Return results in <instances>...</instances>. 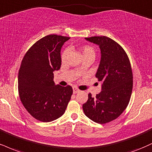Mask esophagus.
<instances>
[{"mask_svg":"<svg viewBox=\"0 0 152 152\" xmlns=\"http://www.w3.org/2000/svg\"><path fill=\"white\" fill-rule=\"evenodd\" d=\"M78 92H79V90H78L77 88H76V87H74V88H73V93H74V94H77Z\"/></svg>","mask_w":152,"mask_h":152,"instance_id":"34e87169","label":"esophagus"}]
</instances>
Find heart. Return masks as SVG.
<instances>
[{
    "mask_svg": "<svg viewBox=\"0 0 152 152\" xmlns=\"http://www.w3.org/2000/svg\"><path fill=\"white\" fill-rule=\"evenodd\" d=\"M80 52L81 53V55L83 58H87V57H94L95 58L96 56V51H95L94 48L93 47L90 46V45H84V46L81 47L80 48ZM69 51L66 49L61 54V61H65L66 59L67 56H68Z\"/></svg>",
    "mask_w": 152,
    "mask_h": 152,
    "instance_id": "obj_1",
    "label": "heart"
}]
</instances>
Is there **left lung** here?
<instances>
[{"label": "left lung", "instance_id": "left-lung-1", "mask_svg": "<svg viewBox=\"0 0 152 152\" xmlns=\"http://www.w3.org/2000/svg\"><path fill=\"white\" fill-rule=\"evenodd\" d=\"M98 45L100 49V64L96 77L102 82L101 91L83 105L85 115L99 124L118 118L128 105L133 86V76L129 58L123 48L105 36L85 38Z\"/></svg>", "mask_w": 152, "mask_h": 152}]
</instances>
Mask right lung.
<instances>
[{"instance_id": "right-lung-1", "label": "right lung", "mask_w": 152, "mask_h": 152, "mask_svg": "<svg viewBox=\"0 0 152 152\" xmlns=\"http://www.w3.org/2000/svg\"><path fill=\"white\" fill-rule=\"evenodd\" d=\"M70 38L49 34L38 40L24 56L18 73V91L25 108L41 122L55 120L65 113L73 89L55 85L54 71L61 64V49Z\"/></svg>"}]
</instances>
